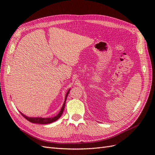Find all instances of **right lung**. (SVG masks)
<instances>
[{"label": "right lung", "instance_id": "1", "mask_svg": "<svg viewBox=\"0 0 155 155\" xmlns=\"http://www.w3.org/2000/svg\"><path fill=\"white\" fill-rule=\"evenodd\" d=\"M70 91V88H69V90L68 91V92L66 94V96H65V98H64V101L63 103V105L61 109V110L59 111V113L58 114V115H56L54 117H51V118H41V117H28L25 114H23L22 112H21V114L22 115V116L25 118L27 120H28L31 123H34V124H51L54 122V121H55L57 120H58L61 116L64 107H65V103H66V100H67V97L68 95L69 92Z\"/></svg>", "mask_w": 155, "mask_h": 155}]
</instances>
